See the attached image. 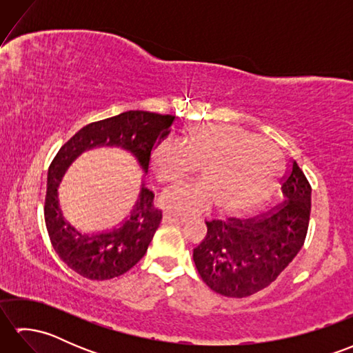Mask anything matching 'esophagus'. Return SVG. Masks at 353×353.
Masks as SVG:
<instances>
[{
  "label": "esophagus",
  "instance_id": "esophagus-1",
  "mask_svg": "<svg viewBox=\"0 0 353 353\" xmlns=\"http://www.w3.org/2000/svg\"><path fill=\"white\" fill-rule=\"evenodd\" d=\"M186 216H181V215H176V214H171V212H165L163 214V221L165 223H177V224H183L186 223Z\"/></svg>",
  "mask_w": 353,
  "mask_h": 353
}]
</instances>
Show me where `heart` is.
<instances>
[{"mask_svg":"<svg viewBox=\"0 0 353 353\" xmlns=\"http://www.w3.org/2000/svg\"><path fill=\"white\" fill-rule=\"evenodd\" d=\"M157 181L176 183L200 167L201 182L182 185L162 196L172 212L196 215L215 205L235 214L253 208L273 185L279 156L264 138L230 124H201L182 139H165L152 152Z\"/></svg>","mask_w":353,"mask_h":353,"instance_id":"heart-1","label":"heart"}]
</instances>
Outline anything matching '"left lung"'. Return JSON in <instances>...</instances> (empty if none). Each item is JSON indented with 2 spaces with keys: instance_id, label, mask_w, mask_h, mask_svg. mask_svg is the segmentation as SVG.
I'll return each instance as SVG.
<instances>
[{
  "instance_id": "left-lung-1",
  "label": "left lung",
  "mask_w": 353,
  "mask_h": 353,
  "mask_svg": "<svg viewBox=\"0 0 353 353\" xmlns=\"http://www.w3.org/2000/svg\"><path fill=\"white\" fill-rule=\"evenodd\" d=\"M283 200L252 219L206 221L208 234L194 262L209 288L226 297H247L276 281L305 243L311 185L296 161L282 182Z\"/></svg>"
}]
</instances>
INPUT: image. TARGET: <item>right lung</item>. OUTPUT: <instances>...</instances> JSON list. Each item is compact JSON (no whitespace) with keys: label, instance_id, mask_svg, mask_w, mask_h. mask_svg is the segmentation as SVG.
Returning <instances> with one entry per match:
<instances>
[{"label":"right lung","instance_id":"obj_1","mask_svg":"<svg viewBox=\"0 0 353 353\" xmlns=\"http://www.w3.org/2000/svg\"><path fill=\"white\" fill-rule=\"evenodd\" d=\"M174 115H161L144 110L123 112L117 117L85 125L65 142L48 168L45 196V224L50 241L66 265L91 281L118 277L137 265L162 220L156 209L154 194L145 186L129 219L121 226L101 234H81L63 219L59 208L57 188L62 176L77 157L95 147H119L132 153L147 172L152 148L170 133Z\"/></svg>","mask_w":353,"mask_h":353}]
</instances>
